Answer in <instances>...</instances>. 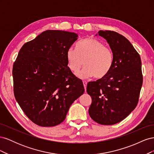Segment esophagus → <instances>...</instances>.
Masks as SVG:
<instances>
[{
    "label": "esophagus",
    "instance_id": "34e87169",
    "mask_svg": "<svg viewBox=\"0 0 154 154\" xmlns=\"http://www.w3.org/2000/svg\"><path fill=\"white\" fill-rule=\"evenodd\" d=\"M83 86H84L85 90L86 91V88H87V82L86 81H83Z\"/></svg>",
    "mask_w": 154,
    "mask_h": 154
}]
</instances>
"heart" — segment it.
<instances>
[{"label": "heart", "instance_id": "heart-1", "mask_svg": "<svg viewBox=\"0 0 154 154\" xmlns=\"http://www.w3.org/2000/svg\"><path fill=\"white\" fill-rule=\"evenodd\" d=\"M66 57L68 67L73 73L78 72L84 63L85 67L77 74L81 79L94 76L99 79L103 78L109 74L113 64L110 49L102 42L93 38L83 40L76 45V50L68 49Z\"/></svg>", "mask_w": 154, "mask_h": 154}]
</instances>
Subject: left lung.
<instances>
[{"mask_svg": "<svg viewBox=\"0 0 154 154\" xmlns=\"http://www.w3.org/2000/svg\"><path fill=\"white\" fill-rule=\"evenodd\" d=\"M98 35L109 44L113 64L106 76L88 83L87 92L92 98L88 113L96 123L112 125L127 118L137 105L143 84L141 60L123 35L103 30Z\"/></svg>", "mask_w": 154, "mask_h": 154, "instance_id": "left-lung-1", "label": "left lung"}]
</instances>
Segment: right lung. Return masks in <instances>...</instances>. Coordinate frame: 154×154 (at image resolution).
I'll list each match as a JSON object with an SVG mask.
<instances>
[{
  "instance_id": "add662e5",
  "label": "right lung",
  "mask_w": 154,
  "mask_h": 154,
  "mask_svg": "<svg viewBox=\"0 0 154 154\" xmlns=\"http://www.w3.org/2000/svg\"><path fill=\"white\" fill-rule=\"evenodd\" d=\"M75 32L47 30L22 46L13 67L15 99L25 114L41 127L66 119L72 103L85 91L67 66L66 53Z\"/></svg>"
}]
</instances>
